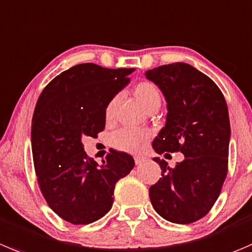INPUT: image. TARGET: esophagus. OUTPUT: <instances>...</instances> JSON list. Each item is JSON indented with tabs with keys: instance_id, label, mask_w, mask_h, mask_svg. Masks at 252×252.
<instances>
[{
	"instance_id": "34e87169",
	"label": "esophagus",
	"mask_w": 252,
	"mask_h": 252,
	"mask_svg": "<svg viewBox=\"0 0 252 252\" xmlns=\"http://www.w3.org/2000/svg\"><path fill=\"white\" fill-rule=\"evenodd\" d=\"M144 160H145V158H143V156H139V155L134 156V161H135L136 165H139V163H141Z\"/></svg>"
}]
</instances>
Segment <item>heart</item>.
<instances>
[{
	"instance_id": "obj_1",
	"label": "heart",
	"mask_w": 252,
	"mask_h": 252,
	"mask_svg": "<svg viewBox=\"0 0 252 252\" xmlns=\"http://www.w3.org/2000/svg\"><path fill=\"white\" fill-rule=\"evenodd\" d=\"M133 94L148 112L156 107H160L161 92L154 82H139L134 86ZM117 103H118V97H113L107 103L106 108H104V119L107 123L113 121ZM150 136L151 133L148 129L122 128L112 133V135L109 136V143L118 150L126 151V153H136L143 148L145 141L149 140Z\"/></svg>"
}]
</instances>
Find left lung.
Returning a JSON list of instances; mask_svg holds the SVG:
<instances>
[{
	"mask_svg": "<svg viewBox=\"0 0 252 252\" xmlns=\"http://www.w3.org/2000/svg\"><path fill=\"white\" fill-rule=\"evenodd\" d=\"M145 75L162 91L168 111L153 148L158 154L185 155L175 167L154 158L161 177L149 189L151 204L166 220L193 223L214 206L228 173L230 123L225 98L213 80L185 63L162 65Z\"/></svg>",
	"mask_w": 252,
	"mask_h": 252,
	"instance_id": "8db88e82",
	"label": "left lung"
}]
</instances>
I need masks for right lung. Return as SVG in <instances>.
Here are the masks:
<instances>
[{"label":"right lung","instance_id":"obj_1","mask_svg":"<svg viewBox=\"0 0 252 252\" xmlns=\"http://www.w3.org/2000/svg\"><path fill=\"white\" fill-rule=\"evenodd\" d=\"M133 71L92 63L75 65L51 80L36 102L32 121L36 181L48 206L75 225L108 213L114 186L134 167V158L117 150L98 166L82 145L85 136L97 138L103 130L104 108Z\"/></svg>","mask_w":252,"mask_h":252}]
</instances>
